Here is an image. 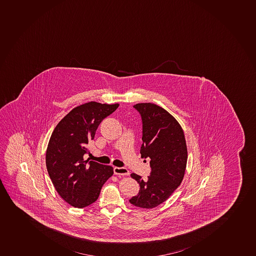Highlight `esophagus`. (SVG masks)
<instances>
[{
  "label": "esophagus",
  "instance_id": "34e87169",
  "mask_svg": "<svg viewBox=\"0 0 256 256\" xmlns=\"http://www.w3.org/2000/svg\"><path fill=\"white\" fill-rule=\"evenodd\" d=\"M114 174L117 176H129L130 172L126 168H122V167H114Z\"/></svg>",
  "mask_w": 256,
  "mask_h": 256
}]
</instances>
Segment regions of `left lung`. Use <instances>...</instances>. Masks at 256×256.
I'll return each mask as SVG.
<instances>
[{
	"label": "left lung",
	"mask_w": 256,
	"mask_h": 256,
	"mask_svg": "<svg viewBox=\"0 0 256 256\" xmlns=\"http://www.w3.org/2000/svg\"><path fill=\"white\" fill-rule=\"evenodd\" d=\"M134 107L143 124L140 154L150 159L152 173L147 179L130 174L140 189L130 203L152 208L166 200L182 184L188 158L186 142L182 126L166 110L153 103H138Z\"/></svg>",
	"instance_id": "1"
}]
</instances>
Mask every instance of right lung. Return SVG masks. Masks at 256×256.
<instances>
[{
  "instance_id": "1",
  "label": "right lung",
  "mask_w": 256,
  "mask_h": 256,
  "mask_svg": "<svg viewBox=\"0 0 256 256\" xmlns=\"http://www.w3.org/2000/svg\"><path fill=\"white\" fill-rule=\"evenodd\" d=\"M119 104L87 102L74 107L58 123L48 143L46 164L55 189L66 202L84 208L99 197L113 167L84 159L86 144L100 123Z\"/></svg>"
}]
</instances>
